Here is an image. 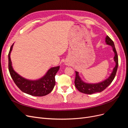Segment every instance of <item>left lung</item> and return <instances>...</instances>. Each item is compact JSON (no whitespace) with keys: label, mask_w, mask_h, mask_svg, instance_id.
Segmentation results:
<instances>
[{"label":"left lung","mask_w":128,"mask_h":128,"mask_svg":"<svg viewBox=\"0 0 128 128\" xmlns=\"http://www.w3.org/2000/svg\"><path fill=\"white\" fill-rule=\"evenodd\" d=\"M105 42L107 45H109L112 46L115 54L114 60L116 64L115 67L113 69V70L108 78L104 80L102 82L94 84L87 83L83 82L79 76L78 72H75L76 76L75 80V86L77 90L80 92L86 94H94V93L102 92L108 86H110V84L112 82V81L115 78L118 64L117 52L116 51L113 41L108 36H107L106 37Z\"/></svg>","instance_id":"1"}]
</instances>
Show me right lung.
I'll return each mask as SVG.
<instances>
[{
	"label": "right lung",
	"mask_w": 128,
	"mask_h": 128,
	"mask_svg": "<svg viewBox=\"0 0 128 128\" xmlns=\"http://www.w3.org/2000/svg\"><path fill=\"white\" fill-rule=\"evenodd\" d=\"M13 45L11 46L8 53V69L15 84L22 92L33 96H42L49 94L55 86V76L60 66L50 68L46 74L39 80H32L26 79L15 72L12 66L10 55Z\"/></svg>",
	"instance_id": "1"
}]
</instances>
